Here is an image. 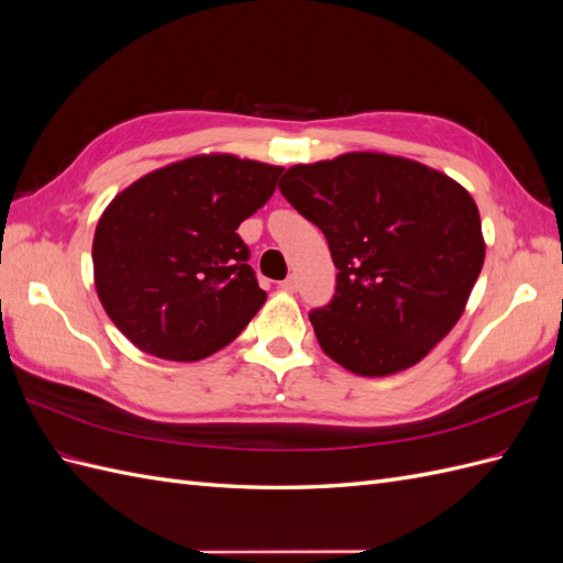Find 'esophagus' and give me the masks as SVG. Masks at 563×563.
<instances>
[{"label":"esophagus","mask_w":563,"mask_h":563,"mask_svg":"<svg viewBox=\"0 0 563 563\" xmlns=\"http://www.w3.org/2000/svg\"><path fill=\"white\" fill-rule=\"evenodd\" d=\"M286 294H296L298 291V277L296 275H291V277H286L282 284H279Z\"/></svg>","instance_id":"34e87169"}]
</instances>
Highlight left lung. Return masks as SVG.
<instances>
[{"label": "left lung", "instance_id": "left-lung-1", "mask_svg": "<svg viewBox=\"0 0 563 563\" xmlns=\"http://www.w3.org/2000/svg\"><path fill=\"white\" fill-rule=\"evenodd\" d=\"M279 190L323 232L338 267L333 300L310 312L335 364L385 378L451 333L486 255L463 185L416 159L345 152L291 166Z\"/></svg>", "mask_w": 563, "mask_h": 563}]
</instances>
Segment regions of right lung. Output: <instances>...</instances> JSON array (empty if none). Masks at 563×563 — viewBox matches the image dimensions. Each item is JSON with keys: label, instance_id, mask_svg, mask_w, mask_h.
<instances>
[{"label": "right lung", "instance_id": "add662e5", "mask_svg": "<svg viewBox=\"0 0 563 563\" xmlns=\"http://www.w3.org/2000/svg\"><path fill=\"white\" fill-rule=\"evenodd\" d=\"M282 172L211 152L155 168L108 203L93 234V284L135 347L199 362L246 329L267 294L236 228L272 197Z\"/></svg>", "mask_w": 563, "mask_h": 563}]
</instances>
